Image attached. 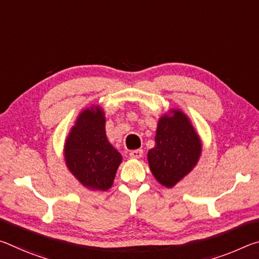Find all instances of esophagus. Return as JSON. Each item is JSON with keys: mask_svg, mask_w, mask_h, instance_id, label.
Listing matches in <instances>:
<instances>
[{"mask_svg": "<svg viewBox=\"0 0 259 259\" xmlns=\"http://www.w3.org/2000/svg\"><path fill=\"white\" fill-rule=\"evenodd\" d=\"M130 157H133V159H140V157L143 156V150H134L130 152Z\"/></svg>", "mask_w": 259, "mask_h": 259, "instance_id": "1", "label": "esophagus"}]
</instances>
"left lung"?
<instances>
[{
  "mask_svg": "<svg viewBox=\"0 0 259 259\" xmlns=\"http://www.w3.org/2000/svg\"><path fill=\"white\" fill-rule=\"evenodd\" d=\"M202 150L199 135L181 109L160 117L155 146L147 153L153 176L165 187H174L198 163Z\"/></svg>",
  "mask_w": 259,
  "mask_h": 259,
  "instance_id": "1",
  "label": "left lung"
}]
</instances>
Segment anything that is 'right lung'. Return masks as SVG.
Returning a JSON list of instances; mask_svg holds the SVG:
<instances>
[{"label":"right lung","instance_id":"1","mask_svg":"<svg viewBox=\"0 0 259 259\" xmlns=\"http://www.w3.org/2000/svg\"><path fill=\"white\" fill-rule=\"evenodd\" d=\"M105 114L99 106L80 113L65 142L64 156L73 176L94 191L111 188L122 156L106 137Z\"/></svg>","mask_w":259,"mask_h":259}]
</instances>
